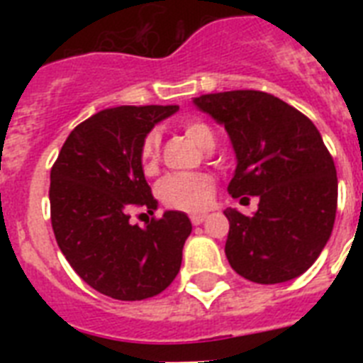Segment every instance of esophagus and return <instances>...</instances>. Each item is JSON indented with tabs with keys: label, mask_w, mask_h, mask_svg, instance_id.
Listing matches in <instances>:
<instances>
[{
	"label": "esophagus",
	"mask_w": 363,
	"mask_h": 363,
	"mask_svg": "<svg viewBox=\"0 0 363 363\" xmlns=\"http://www.w3.org/2000/svg\"><path fill=\"white\" fill-rule=\"evenodd\" d=\"M205 218H207V215H205V213H199V215L190 216V220H192L194 226H199L201 222H205Z\"/></svg>",
	"instance_id": "1"
}]
</instances>
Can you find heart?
I'll return each mask as SVG.
<instances>
[{"label": "heart", "instance_id": "heart-1", "mask_svg": "<svg viewBox=\"0 0 363 363\" xmlns=\"http://www.w3.org/2000/svg\"><path fill=\"white\" fill-rule=\"evenodd\" d=\"M182 131L194 145L201 150H213L215 147V133L209 125L199 121L182 122ZM160 158V139L156 133H148L141 145L143 171L150 175L156 171ZM215 194V181L207 173H171L164 177L158 184V198L165 207L184 213H198L209 207L211 199Z\"/></svg>", "mask_w": 363, "mask_h": 363}]
</instances>
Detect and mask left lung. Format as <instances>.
<instances>
[{
  "instance_id": "8db88e82",
  "label": "left lung",
  "mask_w": 363,
  "mask_h": 363,
  "mask_svg": "<svg viewBox=\"0 0 363 363\" xmlns=\"http://www.w3.org/2000/svg\"><path fill=\"white\" fill-rule=\"evenodd\" d=\"M194 105L230 135L238 167L228 192L259 198L252 216L224 211L228 262L258 284L292 281L315 264L335 222L337 171L322 135L292 105L258 90L205 94Z\"/></svg>"
}]
</instances>
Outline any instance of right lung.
<instances>
[{
	"instance_id": "add662e5",
	"label": "right lung",
	"mask_w": 363,
	"mask_h": 363,
	"mask_svg": "<svg viewBox=\"0 0 363 363\" xmlns=\"http://www.w3.org/2000/svg\"><path fill=\"white\" fill-rule=\"evenodd\" d=\"M177 105H122L81 122L65 139L50 171V220L60 250L94 290L139 301L164 292L181 269L192 222L165 211L145 228L133 207L158 209L143 173L141 145Z\"/></svg>"
}]
</instances>
